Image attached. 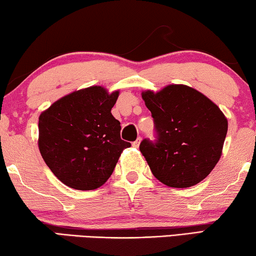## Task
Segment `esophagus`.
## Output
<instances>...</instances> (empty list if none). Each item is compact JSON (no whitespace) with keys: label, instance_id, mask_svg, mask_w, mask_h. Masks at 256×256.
Listing matches in <instances>:
<instances>
[{"label":"esophagus","instance_id":"esophagus-1","mask_svg":"<svg viewBox=\"0 0 256 256\" xmlns=\"http://www.w3.org/2000/svg\"><path fill=\"white\" fill-rule=\"evenodd\" d=\"M140 137H138V138H137L135 142H132V146L138 148L140 146Z\"/></svg>","mask_w":256,"mask_h":256}]
</instances>
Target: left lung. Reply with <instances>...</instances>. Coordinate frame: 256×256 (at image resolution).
Instances as JSON below:
<instances>
[{"label":"left lung","instance_id":"1","mask_svg":"<svg viewBox=\"0 0 256 256\" xmlns=\"http://www.w3.org/2000/svg\"><path fill=\"white\" fill-rule=\"evenodd\" d=\"M152 114L158 140H143L140 150L154 176L166 186L187 188L201 182L220 160L228 119L201 92L184 84L142 92Z\"/></svg>","mask_w":256,"mask_h":256}]
</instances>
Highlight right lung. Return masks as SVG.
<instances>
[{
	"label": "right lung",
	"instance_id": "right-lung-1",
	"mask_svg": "<svg viewBox=\"0 0 256 256\" xmlns=\"http://www.w3.org/2000/svg\"><path fill=\"white\" fill-rule=\"evenodd\" d=\"M119 90L80 88L64 96L39 116L38 146L54 176L78 190H97L112 176L130 143L120 137V122L110 110Z\"/></svg>",
	"mask_w": 256,
	"mask_h": 256
}]
</instances>
